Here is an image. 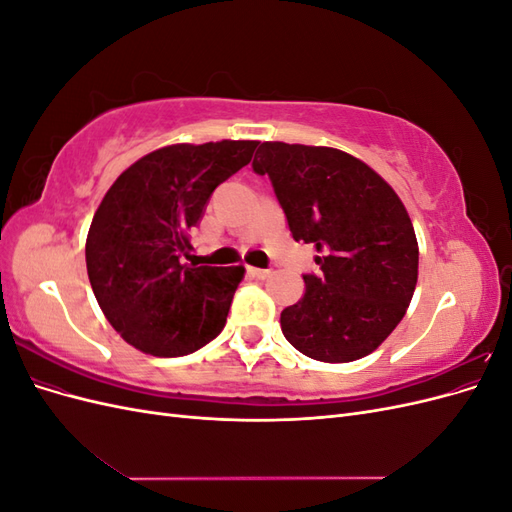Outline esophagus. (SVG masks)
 Masks as SVG:
<instances>
[{"instance_id": "obj_1", "label": "esophagus", "mask_w": 512, "mask_h": 512, "mask_svg": "<svg viewBox=\"0 0 512 512\" xmlns=\"http://www.w3.org/2000/svg\"><path fill=\"white\" fill-rule=\"evenodd\" d=\"M247 275L256 277V280H265L269 275V269H258V267H247Z\"/></svg>"}]
</instances>
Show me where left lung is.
<instances>
[{"mask_svg": "<svg viewBox=\"0 0 512 512\" xmlns=\"http://www.w3.org/2000/svg\"><path fill=\"white\" fill-rule=\"evenodd\" d=\"M271 179L294 241L320 273L282 312V333L309 359L348 363L374 352L404 318L418 277L408 211L367 164L331 147L262 143L252 162Z\"/></svg>", "mask_w": 512, "mask_h": 512, "instance_id": "8db88e82", "label": "left lung"}]
</instances>
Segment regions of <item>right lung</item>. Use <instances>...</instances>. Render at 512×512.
<instances>
[{"instance_id":"add662e5","label":"right lung","mask_w":512,"mask_h":512,"mask_svg":"<svg viewBox=\"0 0 512 512\" xmlns=\"http://www.w3.org/2000/svg\"><path fill=\"white\" fill-rule=\"evenodd\" d=\"M256 141L170 145L117 177L91 220L87 275L126 342L153 356H185L218 337L243 267H196L190 230L213 190L250 164Z\"/></svg>"}]
</instances>
